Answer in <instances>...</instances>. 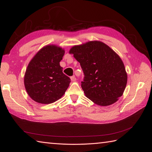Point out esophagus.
Returning <instances> with one entry per match:
<instances>
[{
  "instance_id": "esophagus-1",
  "label": "esophagus",
  "mask_w": 152,
  "mask_h": 152,
  "mask_svg": "<svg viewBox=\"0 0 152 152\" xmlns=\"http://www.w3.org/2000/svg\"><path fill=\"white\" fill-rule=\"evenodd\" d=\"M71 80L72 81V82H75L76 80H77V79H76V77H75V76H72V77H71Z\"/></svg>"
}]
</instances>
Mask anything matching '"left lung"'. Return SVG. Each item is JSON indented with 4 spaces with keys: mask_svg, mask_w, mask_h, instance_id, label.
I'll return each mask as SVG.
<instances>
[{
    "mask_svg": "<svg viewBox=\"0 0 152 152\" xmlns=\"http://www.w3.org/2000/svg\"><path fill=\"white\" fill-rule=\"evenodd\" d=\"M69 53L83 70L81 87L87 98L103 107L118 101L125 90L127 75L121 58L113 49L94 40L74 45Z\"/></svg>",
    "mask_w": 152,
    "mask_h": 152,
    "instance_id": "left-lung-1",
    "label": "left lung"
}]
</instances>
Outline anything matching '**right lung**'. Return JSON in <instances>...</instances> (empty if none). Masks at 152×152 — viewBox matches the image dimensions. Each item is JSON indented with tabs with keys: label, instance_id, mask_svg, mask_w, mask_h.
Here are the masks:
<instances>
[{
	"label": "right lung",
	"instance_id": "obj_1",
	"mask_svg": "<svg viewBox=\"0 0 152 152\" xmlns=\"http://www.w3.org/2000/svg\"><path fill=\"white\" fill-rule=\"evenodd\" d=\"M65 50L56 45H48L31 59L25 72L24 84L30 97L41 104L52 103L61 98L70 83L63 73L59 62Z\"/></svg>",
	"mask_w": 152,
	"mask_h": 152
}]
</instances>
